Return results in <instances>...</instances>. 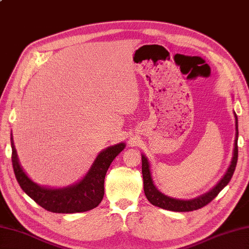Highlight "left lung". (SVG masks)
Segmentation results:
<instances>
[{
  "instance_id": "left-lung-1",
  "label": "left lung",
  "mask_w": 249,
  "mask_h": 249,
  "mask_svg": "<svg viewBox=\"0 0 249 249\" xmlns=\"http://www.w3.org/2000/svg\"><path fill=\"white\" fill-rule=\"evenodd\" d=\"M235 117V139H234V148H233V156L231 162L228 170L226 171L225 175L222 178V179L215 185V187L212 188L210 191L205 193L203 196H199L196 198L192 199H178L173 198L168 196H165L161 193L157 188L154 186L152 175H151L150 170V163L147 157L143 154H142V178H143V191L145 197L148 198V201L157 207L171 210V211H178V212H186V211H193L197 210L199 208L204 207V206L210 203L219 193L222 191V189L225 187L229 180L231 179L233 172L235 170L236 161H238V117L234 113Z\"/></svg>"
}]
</instances>
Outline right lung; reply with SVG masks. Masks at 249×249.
I'll return each mask as SVG.
<instances>
[{"mask_svg":"<svg viewBox=\"0 0 249 249\" xmlns=\"http://www.w3.org/2000/svg\"><path fill=\"white\" fill-rule=\"evenodd\" d=\"M124 148V142H120L101 151L80 181L58 189L39 186L27 177L18 160L13 136L11 161L16 178L22 190L41 207L56 213H76L93 209L101 203L105 195V178L107 169Z\"/></svg>","mask_w":249,"mask_h":249,"instance_id":"1","label":"right lung"}]
</instances>
